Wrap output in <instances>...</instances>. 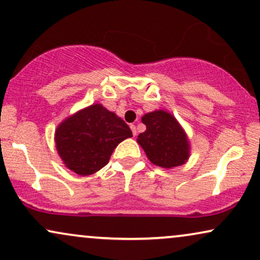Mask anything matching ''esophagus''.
<instances>
[{"mask_svg":"<svg viewBox=\"0 0 260 260\" xmlns=\"http://www.w3.org/2000/svg\"><path fill=\"white\" fill-rule=\"evenodd\" d=\"M131 129H132L133 136L136 137L137 136V128H136V126H134V124H131Z\"/></svg>","mask_w":260,"mask_h":260,"instance_id":"34e87169","label":"esophagus"}]
</instances>
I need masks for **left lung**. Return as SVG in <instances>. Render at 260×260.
I'll return each instance as SVG.
<instances>
[{"label":"left lung","instance_id":"obj_1","mask_svg":"<svg viewBox=\"0 0 260 260\" xmlns=\"http://www.w3.org/2000/svg\"><path fill=\"white\" fill-rule=\"evenodd\" d=\"M146 131L138 136V143L152 164L164 168L183 165L189 157V143L176 118L164 110L144 115Z\"/></svg>","mask_w":260,"mask_h":260}]
</instances>
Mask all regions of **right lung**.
<instances>
[{"mask_svg": "<svg viewBox=\"0 0 260 260\" xmlns=\"http://www.w3.org/2000/svg\"><path fill=\"white\" fill-rule=\"evenodd\" d=\"M131 137L126 122L100 104L67 118L55 131L61 160L80 176H89L108 165L115 148Z\"/></svg>", "mask_w": 260, "mask_h": 260, "instance_id": "obj_1", "label": "right lung"}]
</instances>
